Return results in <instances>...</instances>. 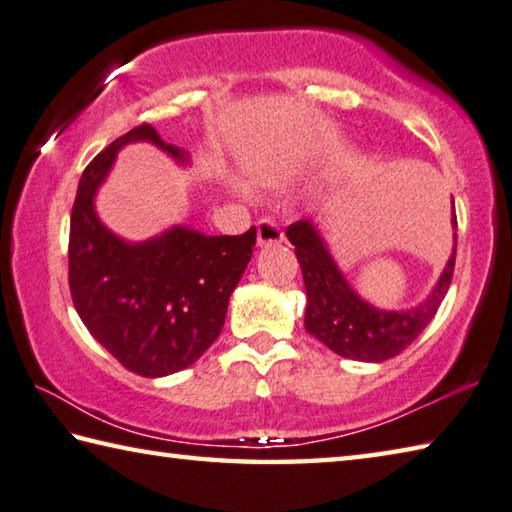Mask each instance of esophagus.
Wrapping results in <instances>:
<instances>
[{
  "label": "esophagus",
  "mask_w": 512,
  "mask_h": 512,
  "mask_svg": "<svg viewBox=\"0 0 512 512\" xmlns=\"http://www.w3.org/2000/svg\"><path fill=\"white\" fill-rule=\"evenodd\" d=\"M256 231H258V245L261 247L281 245L283 242V231L279 229V224H274L272 220H258Z\"/></svg>",
  "instance_id": "34e87169"
}]
</instances>
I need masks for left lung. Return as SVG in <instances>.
Masks as SVG:
<instances>
[{
    "label": "left lung",
    "mask_w": 512,
    "mask_h": 512,
    "mask_svg": "<svg viewBox=\"0 0 512 512\" xmlns=\"http://www.w3.org/2000/svg\"><path fill=\"white\" fill-rule=\"evenodd\" d=\"M452 227V256L427 299L407 310H382L351 288L315 222L299 220L290 224L285 236L294 245L306 283L308 333L333 353L357 362H384L405 351L434 319L450 290L456 258V213H452Z\"/></svg>",
    "instance_id": "left-lung-1"
}]
</instances>
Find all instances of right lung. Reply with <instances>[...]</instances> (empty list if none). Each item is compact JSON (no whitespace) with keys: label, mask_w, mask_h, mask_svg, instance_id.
<instances>
[{"label":"right lung","mask_w":512,"mask_h":512,"mask_svg":"<svg viewBox=\"0 0 512 512\" xmlns=\"http://www.w3.org/2000/svg\"><path fill=\"white\" fill-rule=\"evenodd\" d=\"M137 141L182 166L188 161L148 123L89 161L71 209L69 288L78 317L107 353L143 378H164L195 364L218 339L254 254L256 227L242 236H206L184 224L141 242L116 236L94 202L119 150Z\"/></svg>","instance_id":"add662e5"}]
</instances>
